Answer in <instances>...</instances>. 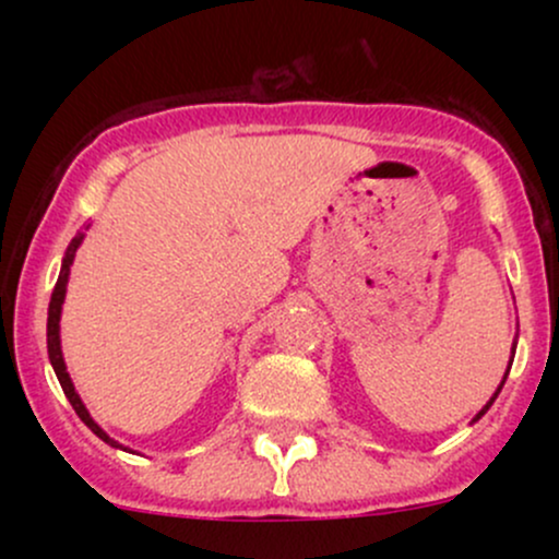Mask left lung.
<instances>
[{"instance_id":"obj_1","label":"left lung","mask_w":559,"mask_h":559,"mask_svg":"<svg viewBox=\"0 0 559 559\" xmlns=\"http://www.w3.org/2000/svg\"><path fill=\"white\" fill-rule=\"evenodd\" d=\"M512 355H515V346H512ZM510 365H512V362H510ZM507 373H510V368H507ZM507 373H504V378H502V383H499L497 394H499V391H502V386H504V381H507ZM497 394H493V396H491V400H489V404H486V407H484V409H480V413L476 415V420L480 418V415H484V413H486V409H489V407H491V402H493V400H497Z\"/></svg>"}]
</instances>
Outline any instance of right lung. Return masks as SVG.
<instances>
[{
	"instance_id": "obj_1",
	"label": "right lung",
	"mask_w": 559,
	"mask_h": 559,
	"mask_svg": "<svg viewBox=\"0 0 559 559\" xmlns=\"http://www.w3.org/2000/svg\"><path fill=\"white\" fill-rule=\"evenodd\" d=\"M83 236H75L73 241H70L68 252H66V260H62V271H60V278H57L55 284V292H52V299H49V318H47V349H49V360H52V368L57 373V381H60L62 391H66L68 402L73 404L75 415L86 423L92 431L99 436L102 441H107L110 447H120L118 441H112L110 436H107L105 431H102L99 426L92 420V415H88V409L83 407L81 396L75 394L73 389V381H70L68 370H66V360H62V349H60V312H62V301H66V286H68V273H70V265H73V258H75V249H79Z\"/></svg>"
}]
</instances>
